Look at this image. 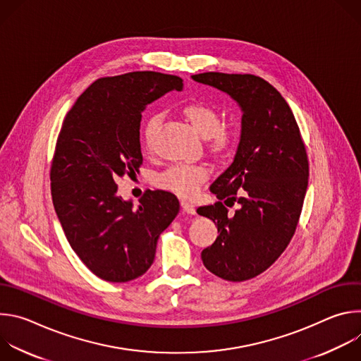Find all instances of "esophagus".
Wrapping results in <instances>:
<instances>
[{"instance_id": "34e87169", "label": "esophagus", "mask_w": 361, "mask_h": 361, "mask_svg": "<svg viewBox=\"0 0 361 361\" xmlns=\"http://www.w3.org/2000/svg\"><path fill=\"white\" fill-rule=\"evenodd\" d=\"M181 209H183V212L187 213V214H191V216L195 214V207H194L192 204H190V202H187V201H181Z\"/></svg>"}]
</instances>
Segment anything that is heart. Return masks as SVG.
<instances>
[{
    "instance_id": "heart-1",
    "label": "heart",
    "mask_w": 361,
    "mask_h": 361,
    "mask_svg": "<svg viewBox=\"0 0 361 361\" xmlns=\"http://www.w3.org/2000/svg\"><path fill=\"white\" fill-rule=\"evenodd\" d=\"M190 124L202 135L209 137L214 149H223L230 141V134L221 126V117L216 109L204 102H190L183 109ZM161 121V114L151 116L144 127L142 140L145 147L151 145V140ZM210 170L204 164H177L166 170L157 177V185L169 190L180 197H194L202 183L209 178Z\"/></svg>"
}]
</instances>
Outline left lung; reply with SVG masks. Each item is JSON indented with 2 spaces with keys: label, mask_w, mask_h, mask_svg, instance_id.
Here are the masks:
<instances>
[{
  "label": "left lung",
  "mask_w": 361,
  "mask_h": 361,
  "mask_svg": "<svg viewBox=\"0 0 361 361\" xmlns=\"http://www.w3.org/2000/svg\"><path fill=\"white\" fill-rule=\"evenodd\" d=\"M191 78L230 95L243 113L234 160L210 185L238 209L230 216L219 201L197 210L220 233L201 260L220 279L250 280L279 259L295 231L308 183L305 147L286 99L266 80L224 73Z\"/></svg>",
  "instance_id": "8db88e82"
}]
</instances>
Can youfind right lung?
<instances>
[{"label":"right lung","mask_w":361,"mask_h":361,"mask_svg":"<svg viewBox=\"0 0 361 361\" xmlns=\"http://www.w3.org/2000/svg\"><path fill=\"white\" fill-rule=\"evenodd\" d=\"M173 90H183L180 77L154 71L99 78L63 123L51 166L54 209L80 260L106 281L142 276L160 234L178 214L171 192L148 190L137 209L117 192V180L142 164V111Z\"/></svg>","instance_id":"obj_1"}]
</instances>
